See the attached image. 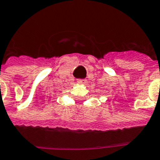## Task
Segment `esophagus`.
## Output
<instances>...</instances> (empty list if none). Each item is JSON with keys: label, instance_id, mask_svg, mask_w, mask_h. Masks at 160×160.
Listing matches in <instances>:
<instances>
[{"label": "esophagus", "instance_id": "1", "mask_svg": "<svg viewBox=\"0 0 160 160\" xmlns=\"http://www.w3.org/2000/svg\"><path fill=\"white\" fill-rule=\"evenodd\" d=\"M86 81H87V80H85V79H79V80H77V82L80 84H85L86 83Z\"/></svg>", "mask_w": 160, "mask_h": 160}]
</instances>
